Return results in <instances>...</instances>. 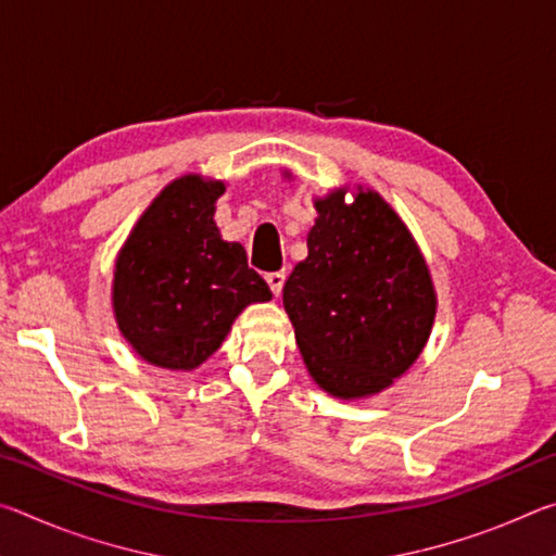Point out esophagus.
I'll return each instance as SVG.
<instances>
[{"instance_id": "esophagus-1", "label": "esophagus", "mask_w": 556, "mask_h": 556, "mask_svg": "<svg viewBox=\"0 0 556 556\" xmlns=\"http://www.w3.org/2000/svg\"><path fill=\"white\" fill-rule=\"evenodd\" d=\"M285 279H287L285 271H271V275H267V285H269V289H271V294H275V296L281 294V287H285Z\"/></svg>"}]
</instances>
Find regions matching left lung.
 Listing matches in <instances>:
<instances>
[{"label": "left lung", "mask_w": 556, "mask_h": 556, "mask_svg": "<svg viewBox=\"0 0 556 556\" xmlns=\"http://www.w3.org/2000/svg\"><path fill=\"white\" fill-rule=\"evenodd\" d=\"M345 192L354 193L351 204ZM314 208L308 255L281 294L285 312L318 388L338 400L372 397L425 353L434 281L414 235L378 191L338 186Z\"/></svg>", "instance_id": "obj_1"}]
</instances>
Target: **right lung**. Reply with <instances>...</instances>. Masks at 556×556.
Wrapping results in <instances>:
<instances>
[{"instance_id":"1","label":"right lung","mask_w":556,"mask_h":556,"mask_svg":"<svg viewBox=\"0 0 556 556\" xmlns=\"http://www.w3.org/2000/svg\"><path fill=\"white\" fill-rule=\"evenodd\" d=\"M223 193L220 178H174L117 252L112 314L131 351L154 368L195 370L244 308L271 299L242 244L223 240L213 220Z\"/></svg>"}]
</instances>
